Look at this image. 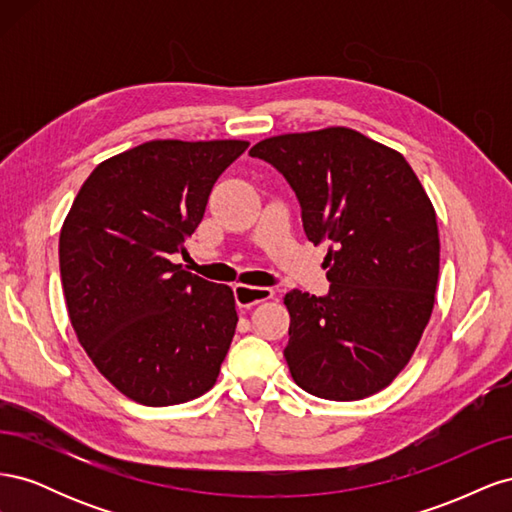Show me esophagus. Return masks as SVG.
Instances as JSON below:
<instances>
[{
	"label": "esophagus",
	"instance_id": "obj_1",
	"mask_svg": "<svg viewBox=\"0 0 512 512\" xmlns=\"http://www.w3.org/2000/svg\"><path fill=\"white\" fill-rule=\"evenodd\" d=\"M273 290L271 288H256V286H245V284H237L235 286V301L239 307H252L256 303L269 301L273 299Z\"/></svg>",
	"mask_w": 512,
	"mask_h": 512
}]
</instances>
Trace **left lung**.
I'll return each instance as SVG.
<instances>
[{
	"instance_id": "obj_1",
	"label": "left lung",
	"mask_w": 512,
	"mask_h": 512,
	"mask_svg": "<svg viewBox=\"0 0 512 512\" xmlns=\"http://www.w3.org/2000/svg\"><path fill=\"white\" fill-rule=\"evenodd\" d=\"M280 170L307 239L329 243L324 297L290 290V374L303 391L354 401L404 369L440 273L436 211L406 158L350 128L282 134L250 149Z\"/></svg>"
}]
</instances>
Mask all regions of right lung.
I'll return each instance as SVG.
<instances>
[{
	"label": "right lung",
	"instance_id": "right-lung-1",
	"mask_svg": "<svg viewBox=\"0 0 512 512\" xmlns=\"http://www.w3.org/2000/svg\"><path fill=\"white\" fill-rule=\"evenodd\" d=\"M245 141H149L96 166L59 235L76 337L100 374L143 406L207 393L237 329L232 290L170 256L205 215Z\"/></svg>",
	"mask_w": 512,
	"mask_h": 512
}]
</instances>
